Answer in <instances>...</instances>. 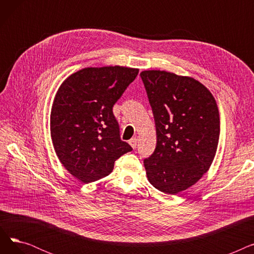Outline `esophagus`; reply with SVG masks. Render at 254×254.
Here are the masks:
<instances>
[{"label":"esophagus","mask_w":254,"mask_h":254,"mask_svg":"<svg viewBox=\"0 0 254 254\" xmlns=\"http://www.w3.org/2000/svg\"><path fill=\"white\" fill-rule=\"evenodd\" d=\"M137 142H138V139L137 138H131L130 140H129V145L131 146V148H136L137 147Z\"/></svg>","instance_id":"obj_1"}]
</instances>
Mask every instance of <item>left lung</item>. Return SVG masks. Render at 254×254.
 Listing matches in <instances>:
<instances>
[{"label":"left lung","instance_id":"1","mask_svg":"<svg viewBox=\"0 0 254 254\" xmlns=\"http://www.w3.org/2000/svg\"><path fill=\"white\" fill-rule=\"evenodd\" d=\"M153 112L156 147L144 161L148 181L177 194L195 184L215 157L219 111L210 90L197 80L174 73H140Z\"/></svg>","mask_w":254,"mask_h":254}]
</instances>
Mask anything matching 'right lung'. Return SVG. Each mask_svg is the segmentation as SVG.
I'll list each match as a JSON object with an SVG mask.
<instances>
[{
	"mask_svg": "<svg viewBox=\"0 0 254 254\" xmlns=\"http://www.w3.org/2000/svg\"><path fill=\"white\" fill-rule=\"evenodd\" d=\"M139 69L109 65L84 68L59 87L50 113V135L62 165L89 183L108 176L114 163L131 150L120 140L112 108Z\"/></svg>",
	"mask_w": 254,
	"mask_h": 254,
	"instance_id": "add662e5",
	"label": "right lung"
}]
</instances>
